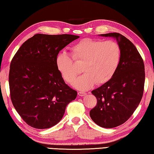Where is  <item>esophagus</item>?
<instances>
[{"label": "esophagus", "instance_id": "obj_1", "mask_svg": "<svg viewBox=\"0 0 154 154\" xmlns=\"http://www.w3.org/2000/svg\"><path fill=\"white\" fill-rule=\"evenodd\" d=\"M78 94H79V96H84L87 94V93H85V92L83 91H79L78 92Z\"/></svg>", "mask_w": 154, "mask_h": 154}]
</instances>
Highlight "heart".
<instances>
[{
	"label": "heart",
	"mask_w": 154,
	"mask_h": 154,
	"mask_svg": "<svg viewBox=\"0 0 154 154\" xmlns=\"http://www.w3.org/2000/svg\"><path fill=\"white\" fill-rule=\"evenodd\" d=\"M72 57L65 51L58 53L56 65L64 80L72 84L80 72L75 66L82 63L84 73L74 82L80 90L91 89L96 83L104 84L112 79L119 66L121 50L117 42L85 38L70 47Z\"/></svg>",
	"instance_id": "obj_1"
}]
</instances>
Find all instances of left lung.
<instances>
[{"instance_id": "left-lung-1", "label": "left lung", "mask_w": 154, "mask_h": 154, "mask_svg": "<svg viewBox=\"0 0 154 154\" xmlns=\"http://www.w3.org/2000/svg\"><path fill=\"white\" fill-rule=\"evenodd\" d=\"M100 36L116 40L121 59L112 79L91 91L97 104L89 115L98 126L113 128L126 122L140 104L145 85V65L136 47L126 37L118 33Z\"/></svg>"}]
</instances>
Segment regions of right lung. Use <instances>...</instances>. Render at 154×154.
Segmentation results:
<instances>
[{
  "mask_svg": "<svg viewBox=\"0 0 154 154\" xmlns=\"http://www.w3.org/2000/svg\"><path fill=\"white\" fill-rule=\"evenodd\" d=\"M79 36L37 34L23 43L10 64L9 85L16 112L29 126L48 129L62 119L77 91L65 84L56 65L61 49Z\"/></svg>",
  "mask_w": 154,
  "mask_h": 154,
  "instance_id": "right-lung-1",
  "label": "right lung"
}]
</instances>
